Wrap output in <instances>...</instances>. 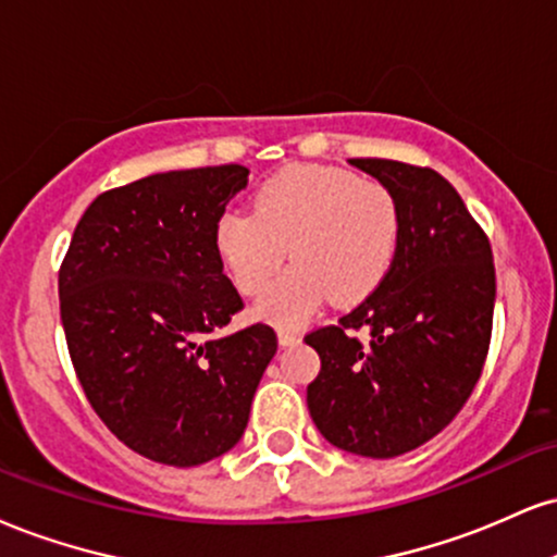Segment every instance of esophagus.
<instances>
[{
  "label": "esophagus",
  "mask_w": 557,
  "mask_h": 557,
  "mask_svg": "<svg viewBox=\"0 0 557 557\" xmlns=\"http://www.w3.org/2000/svg\"><path fill=\"white\" fill-rule=\"evenodd\" d=\"M277 339H280V345H283V347H290V345L300 343V337L293 330H277Z\"/></svg>",
  "instance_id": "esophagus-1"
}]
</instances>
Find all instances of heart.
<instances>
[{"label":"heart","mask_w":557,"mask_h":557,"mask_svg":"<svg viewBox=\"0 0 557 557\" xmlns=\"http://www.w3.org/2000/svg\"><path fill=\"white\" fill-rule=\"evenodd\" d=\"M212 244L244 296L264 290L290 252L297 264L259 298L257 317L296 326L326 298L350 308L386 283L401 244V207L379 178L290 165L259 186L253 212L227 207Z\"/></svg>","instance_id":"1"}]
</instances>
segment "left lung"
<instances>
[{
    "mask_svg": "<svg viewBox=\"0 0 557 557\" xmlns=\"http://www.w3.org/2000/svg\"><path fill=\"white\" fill-rule=\"evenodd\" d=\"M397 194V264L371 298L306 343L321 371L308 384L313 423L330 444L371 459L423 446L478 386L493 332L491 240L448 181L425 165L352 158ZM372 332L363 346L354 332Z\"/></svg>",
    "mask_w": 557,
    "mask_h": 557,
    "instance_id": "obj_1",
    "label": "left lung"
}]
</instances>
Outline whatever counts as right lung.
<instances>
[{
    "instance_id": "right-lung-1",
    "label": "right lung",
    "mask_w": 557,
    "mask_h": 557,
    "mask_svg": "<svg viewBox=\"0 0 557 557\" xmlns=\"http://www.w3.org/2000/svg\"><path fill=\"white\" fill-rule=\"evenodd\" d=\"M246 165L156 173L98 194L59 267V308L87 401L122 444L171 467L205 465L249 423L277 334H220L244 308L212 233Z\"/></svg>"
}]
</instances>
